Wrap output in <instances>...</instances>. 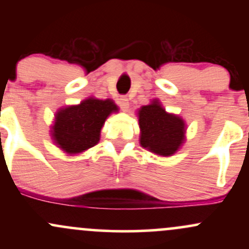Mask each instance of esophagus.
<instances>
[{"mask_svg": "<svg viewBox=\"0 0 249 249\" xmlns=\"http://www.w3.org/2000/svg\"><path fill=\"white\" fill-rule=\"evenodd\" d=\"M119 105H121L123 110H126L128 107V99L126 96H122L121 98H119Z\"/></svg>", "mask_w": 249, "mask_h": 249, "instance_id": "obj_1", "label": "esophagus"}]
</instances>
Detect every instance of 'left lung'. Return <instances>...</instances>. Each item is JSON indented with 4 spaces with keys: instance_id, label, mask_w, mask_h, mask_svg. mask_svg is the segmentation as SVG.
<instances>
[{
    "instance_id": "1",
    "label": "left lung",
    "mask_w": 249,
    "mask_h": 249,
    "mask_svg": "<svg viewBox=\"0 0 249 249\" xmlns=\"http://www.w3.org/2000/svg\"><path fill=\"white\" fill-rule=\"evenodd\" d=\"M141 145L162 157L172 156L185 139V123L178 116L165 112L158 102L141 107Z\"/></svg>"
}]
</instances>
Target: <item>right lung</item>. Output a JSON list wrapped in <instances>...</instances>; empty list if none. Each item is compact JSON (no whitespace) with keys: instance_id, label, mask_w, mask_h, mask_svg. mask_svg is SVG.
Wrapping results in <instances>:
<instances>
[{"instance_id":"obj_1","label":"right lung","mask_w":249,"mask_h":249,"mask_svg":"<svg viewBox=\"0 0 249 249\" xmlns=\"http://www.w3.org/2000/svg\"><path fill=\"white\" fill-rule=\"evenodd\" d=\"M118 107L111 99L89 98L79 105L61 108L56 113L53 139L69 154L81 153L99 142L101 128L111 112Z\"/></svg>"}]
</instances>
